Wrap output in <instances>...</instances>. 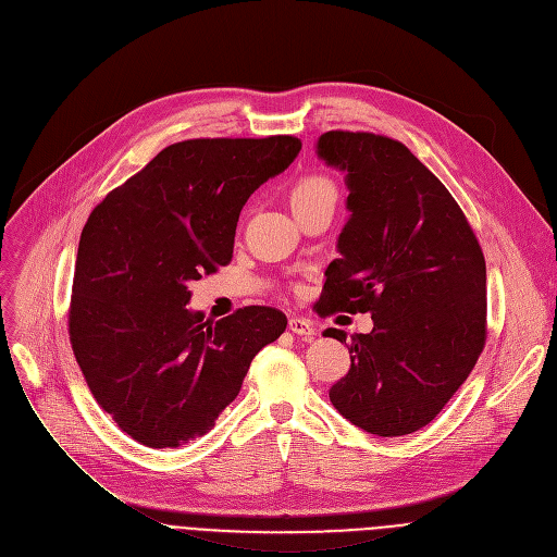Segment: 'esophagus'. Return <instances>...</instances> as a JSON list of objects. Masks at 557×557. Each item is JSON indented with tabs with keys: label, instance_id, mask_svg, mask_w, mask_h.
<instances>
[{
	"label": "esophagus",
	"instance_id": "obj_1",
	"mask_svg": "<svg viewBox=\"0 0 557 557\" xmlns=\"http://www.w3.org/2000/svg\"><path fill=\"white\" fill-rule=\"evenodd\" d=\"M288 330L294 332V334H298V336H305V338H313L315 336V327H313L311 320L298 318V315L288 318Z\"/></svg>",
	"mask_w": 557,
	"mask_h": 557
}]
</instances>
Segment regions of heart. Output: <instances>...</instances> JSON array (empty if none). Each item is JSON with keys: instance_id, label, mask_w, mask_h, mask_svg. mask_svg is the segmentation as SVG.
I'll use <instances>...</instances> for the list:
<instances>
[{"instance_id": "1", "label": "heart", "mask_w": 557, "mask_h": 557, "mask_svg": "<svg viewBox=\"0 0 557 557\" xmlns=\"http://www.w3.org/2000/svg\"><path fill=\"white\" fill-rule=\"evenodd\" d=\"M320 200H336V187L325 175H305L288 189L290 210L300 212Z\"/></svg>"}]
</instances>
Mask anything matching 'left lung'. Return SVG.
<instances>
[{
    "instance_id": "left-lung-1",
    "label": "left lung",
    "mask_w": 557,
    "mask_h": 557,
    "mask_svg": "<svg viewBox=\"0 0 557 557\" xmlns=\"http://www.w3.org/2000/svg\"><path fill=\"white\" fill-rule=\"evenodd\" d=\"M315 156L345 173L349 191L320 313L372 315L330 399L368 433H413L443 411L483 349L481 246L447 187L404 144L332 131L318 137Z\"/></svg>"
}]
</instances>
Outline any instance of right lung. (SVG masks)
I'll return each instance as SVG.
<instances>
[{"instance_id": "obj_1", "label": "right lung", "mask_w": 557, "mask_h": 557, "mask_svg": "<svg viewBox=\"0 0 557 557\" xmlns=\"http://www.w3.org/2000/svg\"><path fill=\"white\" fill-rule=\"evenodd\" d=\"M300 139H187L166 146L87 219L76 255L70 341L95 399L133 441L181 447L239 395L286 315L189 309V284L232 259L250 194L280 175Z\"/></svg>"}]
</instances>
